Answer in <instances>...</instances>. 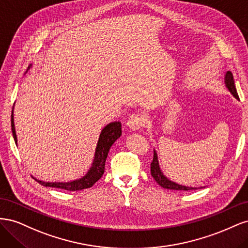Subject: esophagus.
<instances>
[{"mask_svg":"<svg viewBox=\"0 0 248 248\" xmlns=\"http://www.w3.org/2000/svg\"><path fill=\"white\" fill-rule=\"evenodd\" d=\"M145 123V119L142 118L140 115H132L127 120L126 127L127 129H129L130 131H138L140 129L142 126H144Z\"/></svg>","mask_w":248,"mask_h":248,"instance_id":"34e87169","label":"esophagus"}]
</instances>
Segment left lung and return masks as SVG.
<instances>
[{
    "instance_id": "1",
    "label": "left lung",
    "mask_w": 248,
    "mask_h": 248,
    "mask_svg": "<svg viewBox=\"0 0 248 248\" xmlns=\"http://www.w3.org/2000/svg\"><path fill=\"white\" fill-rule=\"evenodd\" d=\"M224 85H226L227 89L231 92V94L235 97L236 99H239L237 90L235 87V82H234V78H232V74L231 71H227L226 74H224ZM154 155H153V160L151 162V175L155 179V181L158 183L161 187L166 189H170V190H192V189H199V188H204L206 186H201V187H196V186H188V185H184V184H180L176 181H172L169 177L163 174V171L159 166V161H158V155H157L156 150H153Z\"/></svg>"
}]
</instances>
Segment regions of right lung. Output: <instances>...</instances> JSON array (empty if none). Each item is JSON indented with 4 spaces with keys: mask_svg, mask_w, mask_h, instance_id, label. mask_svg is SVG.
<instances>
[{
    "mask_svg": "<svg viewBox=\"0 0 248 248\" xmlns=\"http://www.w3.org/2000/svg\"><path fill=\"white\" fill-rule=\"evenodd\" d=\"M32 64L28 67V70L31 68ZM27 70V72H28ZM26 72V73H27ZM11 129L14 140L17 146V136L16 131V125H14V116H13V109L11 115ZM122 130H121V122L115 121L110 122L102 128L98 141H97L94 159L91 164V167L88 170L85 176L81 178L72 180L68 182H46L42 181V180L34 178L39 184L46 186V187H54V188H60L68 191H78L81 189H86L92 187L98 180L102 177L104 172V167H106V160L108 154V151L112 144L121 137Z\"/></svg>",
    "mask_w": 248,
    "mask_h": 248,
    "instance_id": "obj_1",
    "label": "right lung"
}]
</instances>
